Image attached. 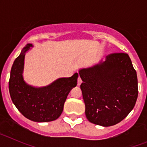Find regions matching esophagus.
Segmentation results:
<instances>
[{
	"label": "esophagus",
	"mask_w": 147,
	"mask_h": 147,
	"mask_svg": "<svg viewBox=\"0 0 147 147\" xmlns=\"http://www.w3.org/2000/svg\"><path fill=\"white\" fill-rule=\"evenodd\" d=\"M82 81L81 78L79 77V79H78V82H77V85H80L82 84Z\"/></svg>",
	"instance_id": "esophagus-1"
}]
</instances>
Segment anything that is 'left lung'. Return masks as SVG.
<instances>
[{
	"mask_svg": "<svg viewBox=\"0 0 147 147\" xmlns=\"http://www.w3.org/2000/svg\"><path fill=\"white\" fill-rule=\"evenodd\" d=\"M85 115L94 124L115 125L131 112L138 94V79L129 55L115 53L79 71Z\"/></svg>",
	"mask_w": 147,
	"mask_h": 147,
	"instance_id": "8db88e82",
	"label": "left lung"
}]
</instances>
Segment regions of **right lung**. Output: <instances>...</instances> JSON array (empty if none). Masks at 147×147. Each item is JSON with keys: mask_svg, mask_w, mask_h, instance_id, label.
Segmentation results:
<instances>
[{"mask_svg": "<svg viewBox=\"0 0 147 147\" xmlns=\"http://www.w3.org/2000/svg\"><path fill=\"white\" fill-rule=\"evenodd\" d=\"M32 44H27L15 59L9 82L10 96L18 110L26 119L36 122H49L62 114L67 95L77 85V73L68 78H59L50 85L37 88L23 79L26 53Z\"/></svg>", "mask_w": 147, "mask_h": 147, "instance_id": "right-lung-1", "label": "right lung"}]
</instances>
